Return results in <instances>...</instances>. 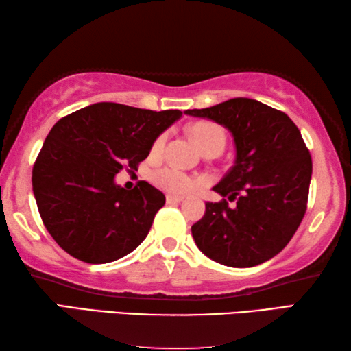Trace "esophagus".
Returning <instances> with one entry per match:
<instances>
[{
	"instance_id": "esophagus-1",
	"label": "esophagus",
	"mask_w": 351,
	"mask_h": 351,
	"mask_svg": "<svg viewBox=\"0 0 351 351\" xmlns=\"http://www.w3.org/2000/svg\"><path fill=\"white\" fill-rule=\"evenodd\" d=\"M167 203L169 204H175V203H181L182 199H184V197H181V195H167Z\"/></svg>"
}]
</instances>
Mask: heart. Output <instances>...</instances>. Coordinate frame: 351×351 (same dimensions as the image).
Here are the masks:
<instances>
[{
  "instance_id": "heart-1",
  "label": "heart",
  "mask_w": 351,
  "mask_h": 351,
  "mask_svg": "<svg viewBox=\"0 0 351 351\" xmlns=\"http://www.w3.org/2000/svg\"><path fill=\"white\" fill-rule=\"evenodd\" d=\"M191 134L195 138L197 145L204 152L208 149H223L226 142V134L223 128L210 123V121H202L191 128ZM165 147V134H160L156 137V141L152 145V154L158 156L162 153ZM152 180L158 187L164 189L167 192L178 193V195H184L193 189H197L202 184V180L193 178L191 175L184 173V171L173 169V167H162V169L154 170L152 173Z\"/></svg>"
}]
</instances>
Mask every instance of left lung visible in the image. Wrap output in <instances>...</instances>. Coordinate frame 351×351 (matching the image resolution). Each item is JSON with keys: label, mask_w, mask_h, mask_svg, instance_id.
Wrapping results in <instances>:
<instances>
[{"label": "left lung", "mask_w": 351, "mask_h": 351, "mask_svg": "<svg viewBox=\"0 0 351 351\" xmlns=\"http://www.w3.org/2000/svg\"><path fill=\"white\" fill-rule=\"evenodd\" d=\"M186 114L223 125L236 145L234 165L213 187L236 206L225 198L206 203L203 219L192 225L197 247L237 269L271 259L295 234L308 204L313 159L300 130L285 112L252 98Z\"/></svg>", "instance_id": "left-lung-1"}]
</instances>
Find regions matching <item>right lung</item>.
<instances>
[{
    "instance_id": "right-lung-1",
    "label": "right lung",
    "mask_w": 351,
    "mask_h": 351,
    "mask_svg": "<svg viewBox=\"0 0 351 351\" xmlns=\"http://www.w3.org/2000/svg\"><path fill=\"white\" fill-rule=\"evenodd\" d=\"M181 115L95 103L53 126L32 169V192L60 248L84 263L106 264L141 245L165 195L147 181L126 191L115 175L137 170L156 137Z\"/></svg>"
}]
</instances>
